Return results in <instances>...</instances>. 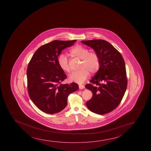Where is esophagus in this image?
Segmentation results:
<instances>
[{
  "mask_svg": "<svg viewBox=\"0 0 151 151\" xmlns=\"http://www.w3.org/2000/svg\"><path fill=\"white\" fill-rule=\"evenodd\" d=\"M79 89H84V85H82V84H79Z\"/></svg>",
  "mask_w": 151,
  "mask_h": 151,
  "instance_id": "1",
  "label": "esophagus"
}]
</instances>
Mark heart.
<instances>
[{
	"label": "heart",
	"instance_id": "heart-1",
	"mask_svg": "<svg viewBox=\"0 0 151 151\" xmlns=\"http://www.w3.org/2000/svg\"><path fill=\"white\" fill-rule=\"evenodd\" d=\"M72 57L81 60L78 72H74L69 77V81L83 83L88 78L89 72L92 74L98 71L100 66L99 55L96 52H89V50L81 45H76L69 51ZM57 63L60 68L64 72L69 73L68 60L64 54L60 55L57 58Z\"/></svg>",
	"mask_w": 151,
	"mask_h": 151
}]
</instances>
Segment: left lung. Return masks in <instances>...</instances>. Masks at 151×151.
Here are the masks:
<instances>
[{
    "mask_svg": "<svg viewBox=\"0 0 151 151\" xmlns=\"http://www.w3.org/2000/svg\"><path fill=\"white\" fill-rule=\"evenodd\" d=\"M99 55L100 66L85 88L92 91L93 96L86 102L91 111L107 114L118 106L127 87L126 68L120 52L106 40H83Z\"/></svg>",
    "mask_w": 151,
    "mask_h": 151,
    "instance_id": "left-lung-1",
    "label": "left lung"
}]
</instances>
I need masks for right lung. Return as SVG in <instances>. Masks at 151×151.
Masks as SVG:
<instances>
[{
  "label": "right lung",
  "instance_id": "1",
  "mask_svg": "<svg viewBox=\"0 0 151 151\" xmlns=\"http://www.w3.org/2000/svg\"><path fill=\"white\" fill-rule=\"evenodd\" d=\"M76 40H55L44 45L35 52L28 64V94L35 105L46 113L62 111L67 106L69 94L79 88L75 83L60 84L67 76L57 63L62 50L72 46Z\"/></svg>",
  "mask_w": 151,
  "mask_h": 151
}]
</instances>
